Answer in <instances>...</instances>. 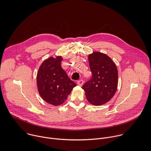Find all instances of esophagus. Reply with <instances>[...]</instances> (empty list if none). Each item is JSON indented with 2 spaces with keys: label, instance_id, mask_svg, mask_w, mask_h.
<instances>
[{
  "label": "esophagus",
  "instance_id": "1",
  "mask_svg": "<svg viewBox=\"0 0 151 151\" xmlns=\"http://www.w3.org/2000/svg\"><path fill=\"white\" fill-rule=\"evenodd\" d=\"M83 83H84V81L83 80H80L77 81V84L80 86H81L83 84Z\"/></svg>",
  "mask_w": 151,
  "mask_h": 151
}]
</instances>
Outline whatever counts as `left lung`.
Instances as JSON below:
<instances>
[{"instance_id": "8db88e82", "label": "left lung", "mask_w": 151, "mask_h": 151, "mask_svg": "<svg viewBox=\"0 0 151 151\" xmlns=\"http://www.w3.org/2000/svg\"><path fill=\"white\" fill-rule=\"evenodd\" d=\"M92 76L82 86L87 101L101 105L111 100L118 86V70L112 60L106 54L95 52L88 55Z\"/></svg>"}]
</instances>
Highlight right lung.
I'll return each mask as SVG.
<instances>
[{"label":"right lung","instance_id":"obj_1","mask_svg":"<svg viewBox=\"0 0 151 151\" xmlns=\"http://www.w3.org/2000/svg\"><path fill=\"white\" fill-rule=\"evenodd\" d=\"M63 58L50 57L42 64L37 75V84L40 95L46 102L59 105L67 100L76 84L61 67Z\"/></svg>","mask_w":151,"mask_h":151}]
</instances>
